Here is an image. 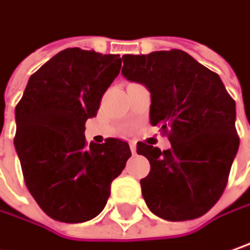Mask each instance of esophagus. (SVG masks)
I'll use <instances>...</instances> for the list:
<instances>
[{
    "label": "esophagus",
    "instance_id": "obj_1",
    "mask_svg": "<svg viewBox=\"0 0 250 250\" xmlns=\"http://www.w3.org/2000/svg\"><path fill=\"white\" fill-rule=\"evenodd\" d=\"M130 148H131V153L136 154L137 153V144L134 141H130Z\"/></svg>",
    "mask_w": 250,
    "mask_h": 250
}]
</instances>
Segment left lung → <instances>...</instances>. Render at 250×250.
<instances>
[{"label": "left lung", "mask_w": 250, "mask_h": 250, "mask_svg": "<svg viewBox=\"0 0 250 250\" xmlns=\"http://www.w3.org/2000/svg\"><path fill=\"white\" fill-rule=\"evenodd\" d=\"M122 73L151 95L150 123L168 133L171 148L140 141L150 161L140 180L148 209L166 221L207 213L221 198L239 148L235 102L221 78L180 49L125 55Z\"/></svg>", "instance_id": "8db88e82"}]
</instances>
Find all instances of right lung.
<instances>
[{
    "instance_id": "add662e5",
    "label": "right lung",
    "mask_w": 250,
    "mask_h": 250,
    "mask_svg": "<svg viewBox=\"0 0 250 250\" xmlns=\"http://www.w3.org/2000/svg\"><path fill=\"white\" fill-rule=\"evenodd\" d=\"M120 67V55L67 48L29 78L15 107L14 146L25 184L52 219L79 224L97 216L131 155L123 140L87 144L83 134Z\"/></svg>"
}]
</instances>
